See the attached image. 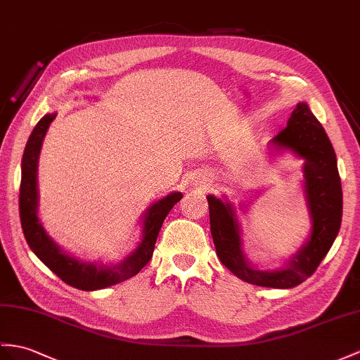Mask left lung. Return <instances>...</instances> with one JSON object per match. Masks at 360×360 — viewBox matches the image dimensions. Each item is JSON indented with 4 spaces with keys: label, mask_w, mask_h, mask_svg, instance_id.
I'll list each match as a JSON object with an SVG mask.
<instances>
[{
    "label": "left lung",
    "mask_w": 360,
    "mask_h": 360,
    "mask_svg": "<svg viewBox=\"0 0 360 360\" xmlns=\"http://www.w3.org/2000/svg\"><path fill=\"white\" fill-rule=\"evenodd\" d=\"M271 145L304 159L305 198L311 217L309 240L284 267L271 271L253 269L243 255L240 224L232 205L214 195H207L210 233L218 258L235 276L259 287L292 288L314 274L336 240L342 221V185L333 145L307 103L296 105L287 127Z\"/></svg>",
    "instance_id": "left-lung-1"
}]
</instances>
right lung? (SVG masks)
<instances>
[{
    "label": "right lung",
    "instance_id": "right-lung-1",
    "mask_svg": "<svg viewBox=\"0 0 360 360\" xmlns=\"http://www.w3.org/2000/svg\"><path fill=\"white\" fill-rule=\"evenodd\" d=\"M56 114H46L37 127L25 145L22 163H21V186H20V218L22 232L29 248L33 250L44 264L63 281L79 290L91 292L101 288L119 284L133 278L150 262L157 235L165 221L166 215L177 201L181 200V192H172L165 198L159 200L151 207H148L143 217L142 240L139 241L134 252L124 261L114 266H98L94 262L79 261L67 255L60 250L56 243L50 238L38 218V188H37V171L38 157L44 136Z\"/></svg>",
    "mask_w": 360,
    "mask_h": 360
}]
</instances>
